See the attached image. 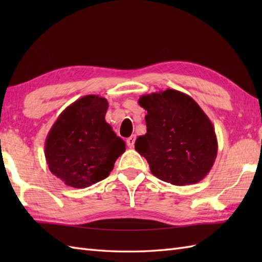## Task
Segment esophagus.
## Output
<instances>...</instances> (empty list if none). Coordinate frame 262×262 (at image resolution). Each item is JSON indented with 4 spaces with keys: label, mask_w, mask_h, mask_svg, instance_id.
Wrapping results in <instances>:
<instances>
[{
    "label": "esophagus",
    "mask_w": 262,
    "mask_h": 262,
    "mask_svg": "<svg viewBox=\"0 0 262 262\" xmlns=\"http://www.w3.org/2000/svg\"><path fill=\"white\" fill-rule=\"evenodd\" d=\"M135 138H136V136L135 135H133V136H130V137H128L127 138V141H126V143H127V145H128V147H134V144H135Z\"/></svg>",
    "instance_id": "esophagus-1"
}]
</instances>
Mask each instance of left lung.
<instances>
[{
  "label": "left lung",
  "instance_id": "left-lung-1",
  "mask_svg": "<svg viewBox=\"0 0 262 262\" xmlns=\"http://www.w3.org/2000/svg\"><path fill=\"white\" fill-rule=\"evenodd\" d=\"M146 134L135 149L148 162L152 174L174 186L197 183L209 173L217 157L215 128L188 94L173 89L144 94L138 100Z\"/></svg>",
  "mask_w": 262,
  "mask_h": 262
}]
</instances>
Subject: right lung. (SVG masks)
<instances>
[{"label":"right lung","instance_id":"obj_1","mask_svg":"<svg viewBox=\"0 0 262 262\" xmlns=\"http://www.w3.org/2000/svg\"><path fill=\"white\" fill-rule=\"evenodd\" d=\"M105 98L88 94L71 103L54 122L45 142V158L66 186L86 188L114 169L126 144L105 121Z\"/></svg>","mask_w":262,"mask_h":262}]
</instances>
